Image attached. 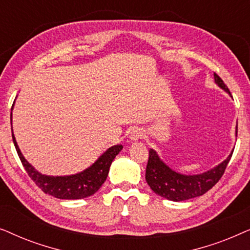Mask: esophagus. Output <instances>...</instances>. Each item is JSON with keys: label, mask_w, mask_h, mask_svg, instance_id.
Here are the masks:
<instances>
[{"label": "esophagus", "mask_w": 250, "mask_h": 250, "mask_svg": "<svg viewBox=\"0 0 250 250\" xmlns=\"http://www.w3.org/2000/svg\"><path fill=\"white\" fill-rule=\"evenodd\" d=\"M142 136H143V133L140 131L139 128L133 129V131L131 132V140H132V141H136V140L141 139Z\"/></svg>", "instance_id": "esophagus-1"}]
</instances>
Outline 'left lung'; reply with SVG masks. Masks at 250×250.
<instances>
[{
    "label": "left lung",
    "instance_id": "obj_1",
    "mask_svg": "<svg viewBox=\"0 0 250 250\" xmlns=\"http://www.w3.org/2000/svg\"><path fill=\"white\" fill-rule=\"evenodd\" d=\"M214 77L218 86L231 94L227 85L216 73H214ZM232 153L233 151L223 163L206 173L198 174V175H183V174L174 172L168 166H166L159 159L155 150L150 149L149 160L146 169V181L153 192L172 201H183L203 196L223 176Z\"/></svg>",
    "mask_w": 250,
    "mask_h": 250
}]
</instances>
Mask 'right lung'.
<instances>
[{
    "instance_id": "obj_1",
    "label": "right lung",
    "mask_w": 250,
    "mask_h": 250,
    "mask_svg": "<svg viewBox=\"0 0 250 250\" xmlns=\"http://www.w3.org/2000/svg\"><path fill=\"white\" fill-rule=\"evenodd\" d=\"M12 140L22 166L25 167L30 179L35 182L36 186L43 192L59 198V199H82V198H86L94 194L107 179L112 160L123 149V146L121 145L111 146L91 167H88L83 172L75 174V175L46 176L37 172L23 158L22 153L20 152L19 146L17 145L15 136H13V133Z\"/></svg>"
}]
</instances>
